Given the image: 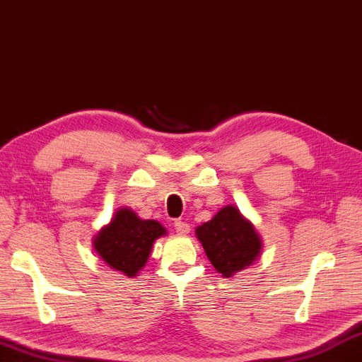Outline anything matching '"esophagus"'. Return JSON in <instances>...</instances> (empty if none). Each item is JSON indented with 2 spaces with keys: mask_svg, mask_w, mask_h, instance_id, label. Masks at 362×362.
I'll use <instances>...</instances> for the list:
<instances>
[{
  "mask_svg": "<svg viewBox=\"0 0 362 362\" xmlns=\"http://www.w3.org/2000/svg\"><path fill=\"white\" fill-rule=\"evenodd\" d=\"M174 226H175V231H177L179 234H188L189 233V230H191V226H189V223H187V222H183V221H175L174 222Z\"/></svg>",
  "mask_w": 362,
  "mask_h": 362,
  "instance_id": "1",
  "label": "esophagus"
}]
</instances>
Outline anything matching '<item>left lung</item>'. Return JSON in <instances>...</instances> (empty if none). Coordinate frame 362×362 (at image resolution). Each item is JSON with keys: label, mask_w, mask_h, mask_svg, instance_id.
<instances>
[{"label": "left lung", "mask_w": 362, "mask_h": 362, "mask_svg": "<svg viewBox=\"0 0 362 362\" xmlns=\"http://www.w3.org/2000/svg\"><path fill=\"white\" fill-rule=\"evenodd\" d=\"M196 236L217 273L233 277L253 265L262 253V239L234 205H225L211 221L199 225Z\"/></svg>", "instance_id": "obj_1"}]
</instances>
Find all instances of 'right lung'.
Masks as SVG:
<instances>
[{
    "mask_svg": "<svg viewBox=\"0 0 362 362\" xmlns=\"http://www.w3.org/2000/svg\"><path fill=\"white\" fill-rule=\"evenodd\" d=\"M162 236H166L162 223L140 219L131 208L120 206L111 222L95 234L92 245L112 270L136 277L148 262L154 242Z\"/></svg>",
    "mask_w": 362,
    "mask_h": 362,
    "instance_id": "right-lung-1",
    "label": "right lung"
}]
</instances>
